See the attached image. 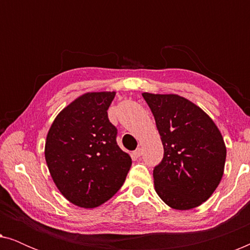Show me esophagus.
Listing matches in <instances>:
<instances>
[{
    "label": "esophagus",
    "instance_id": "obj_1",
    "mask_svg": "<svg viewBox=\"0 0 250 250\" xmlns=\"http://www.w3.org/2000/svg\"><path fill=\"white\" fill-rule=\"evenodd\" d=\"M133 156L136 157V158H139V157L142 156V149L141 148H138L135 150L134 152H133Z\"/></svg>",
    "mask_w": 250,
    "mask_h": 250
}]
</instances>
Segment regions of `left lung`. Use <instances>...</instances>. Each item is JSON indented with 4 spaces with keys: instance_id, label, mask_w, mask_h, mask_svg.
<instances>
[{
    "instance_id": "1",
    "label": "left lung",
    "mask_w": 250,
    "mask_h": 250,
    "mask_svg": "<svg viewBox=\"0 0 250 250\" xmlns=\"http://www.w3.org/2000/svg\"><path fill=\"white\" fill-rule=\"evenodd\" d=\"M142 97L151 109L164 146L153 169L155 190L177 210L200 206L220 184L227 146L216 124L200 107L177 94Z\"/></svg>"
}]
</instances>
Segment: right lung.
Returning <instances> with one entry per match:
<instances>
[{
  "instance_id": "right-lung-1",
  "label": "right lung",
  "mask_w": 250,
  "mask_h": 250,
  "mask_svg": "<svg viewBox=\"0 0 250 250\" xmlns=\"http://www.w3.org/2000/svg\"><path fill=\"white\" fill-rule=\"evenodd\" d=\"M116 92H87L54 119L47 132L45 160L54 184L71 204L95 208L124 183L132 159L116 142L108 108Z\"/></svg>"
}]
</instances>
